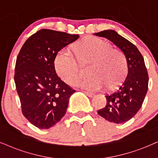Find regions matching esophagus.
Here are the masks:
<instances>
[{
	"mask_svg": "<svg viewBox=\"0 0 158 158\" xmlns=\"http://www.w3.org/2000/svg\"><path fill=\"white\" fill-rule=\"evenodd\" d=\"M84 93H85L86 95H87V96H89V97H90V98H92V97H93L94 96V93H90V92H87V91H85L84 92Z\"/></svg>",
	"mask_w": 158,
	"mask_h": 158,
	"instance_id": "34e87169",
	"label": "esophagus"
}]
</instances>
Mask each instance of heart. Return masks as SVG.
Returning a JSON list of instances; mask_svg holds the SVG:
<instances>
[{
  "label": "heart",
  "instance_id": "b5f03b06",
  "mask_svg": "<svg viewBox=\"0 0 158 158\" xmlns=\"http://www.w3.org/2000/svg\"><path fill=\"white\" fill-rule=\"evenodd\" d=\"M75 56L68 48L60 50L55 58L56 71L63 80L72 84L80 73L81 63H89L87 77L80 78L75 85L95 91L103 86L117 88L126 72V60L121 51L113 49L110 43L99 38H90L75 45Z\"/></svg>",
  "mask_w": 158,
  "mask_h": 158
}]
</instances>
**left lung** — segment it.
<instances>
[{
	"label": "left lung",
	"instance_id": "obj_1",
	"mask_svg": "<svg viewBox=\"0 0 158 158\" xmlns=\"http://www.w3.org/2000/svg\"><path fill=\"white\" fill-rule=\"evenodd\" d=\"M94 35L112 41L123 51L127 71L118 89L106 95V105L98 114L114 123H123L134 117L141 109L148 89L149 76L142 55L135 46L117 32L106 30Z\"/></svg>",
	"mask_w": 158,
	"mask_h": 158
}]
</instances>
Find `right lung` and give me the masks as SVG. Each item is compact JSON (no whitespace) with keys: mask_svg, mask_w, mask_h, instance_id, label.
<instances>
[{"mask_svg":"<svg viewBox=\"0 0 158 158\" xmlns=\"http://www.w3.org/2000/svg\"><path fill=\"white\" fill-rule=\"evenodd\" d=\"M79 38V35L41 29L29 37L18 54L15 82L22 112L35 127L48 129L66 112L75 90L57 75V53Z\"/></svg>","mask_w":158,"mask_h":158,"instance_id":"right-lung-1","label":"right lung"}]
</instances>
